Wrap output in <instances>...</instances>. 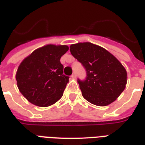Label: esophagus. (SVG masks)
Listing matches in <instances>:
<instances>
[{"label":"esophagus","mask_w":145,"mask_h":145,"mask_svg":"<svg viewBox=\"0 0 145 145\" xmlns=\"http://www.w3.org/2000/svg\"><path fill=\"white\" fill-rule=\"evenodd\" d=\"M71 77H72V78H75V77H76V74H75V73H74V74H73L71 75Z\"/></svg>","instance_id":"esophagus-1"}]
</instances>
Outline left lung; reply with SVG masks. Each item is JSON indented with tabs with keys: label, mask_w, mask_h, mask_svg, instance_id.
Segmentation results:
<instances>
[{
	"label": "left lung",
	"mask_w": 145,
	"mask_h": 145,
	"mask_svg": "<svg viewBox=\"0 0 145 145\" xmlns=\"http://www.w3.org/2000/svg\"><path fill=\"white\" fill-rule=\"evenodd\" d=\"M71 53L86 70L85 80L77 79L84 98L98 106L114 101L126 87V69L105 49L91 43L70 46Z\"/></svg>",
	"instance_id": "8db88e82"
}]
</instances>
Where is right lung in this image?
I'll return each instance as SVG.
<instances>
[{"label": "right lung", "instance_id": "add662e5", "mask_svg": "<svg viewBox=\"0 0 145 145\" xmlns=\"http://www.w3.org/2000/svg\"><path fill=\"white\" fill-rule=\"evenodd\" d=\"M68 46L46 45L22 61L16 78L19 91L31 103L47 107L61 99L69 77L63 74L61 56Z\"/></svg>", "mask_w": 145, "mask_h": 145}]
</instances>
